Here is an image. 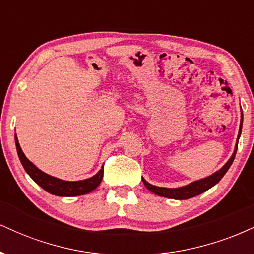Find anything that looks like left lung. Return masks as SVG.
Returning <instances> with one entry per match:
<instances>
[{"mask_svg":"<svg viewBox=\"0 0 254 254\" xmlns=\"http://www.w3.org/2000/svg\"><path fill=\"white\" fill-rule=\"evenodd\" d=\"M241 127H243V115H241V123H240V131H239V137H240V133H241ZM238 141H239V138H238ZM237 149H238V143H237V147H235L234 154H233L232 157L228 160V162H227V164L224 165L220 171H217L216 173H214L212 176L208 177V178H204V179H202V180H197V182L191 183L190 185L183 186V188H179V189L159 188V186H154V185H151V184L147 183L143 178H142V180H143V184L145 185V188H147L149 191L153 192V193L157 194V196L173 198V199H189V198L198 196V194L203 193V192L209 190V189L212 188L214 185H216V184L220 182L221 179H222V177L226 174V172L229 170L230 165H232L233 161H234L235 154H237Z\"/></svg>","mask_w":254,"mask_h":254,"instance_id":"8db88e82","label":"left lung"}]
</instances>
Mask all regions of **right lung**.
<instances>
[{
  "instance_id": "add662e5",
  "label": "right lung",
  "mask_w": 254,
  "mask_h": 254,
  "mask_svg": "<svg viewBox=\"0 0 254 254\" xmlns=\"http://www.w3.org/2000/svg\"><path fill=\"white\" fill-rule=\"evenodd\" d=\"M15 144H16V150L17 155H19L20 161H21L22 166H24L25 171L27 172V174L32 179L36 182L40 188H43L44 190L48 191L49 193L55 194V196H61V197H74V196H81V194H86L88 192H92L94 189H97L99 184L101 183L104 176V167L95 174L94 177L89 178V179L80 180V182H65V180L57 179V178L49 176V174L44 173L37 168L27 157L25 156V154L22 153L21 148H20L19 141H17L16 135H15Z\"/></svg>"
}]
</instances>
